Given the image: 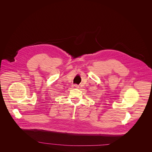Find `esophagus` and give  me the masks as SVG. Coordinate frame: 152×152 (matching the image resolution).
I'll return each instance as SVG.
<instances>
[{
  "label": "esophagus",
  "instance_id": "34e87169",
  "mask_svg": "<svg viewBox=\"0 0 152 152\" xmlns=\"http://www.w3.org/2000/svg\"><path fill=\"white\" fill-rule=\"evenodd\" d=\"M73 87L75 88H78L79 86L78 85H77V84H75V85H73Z\"/></svg>",
  "mask_w": 152,
  "mask_h": 152
}]
</instances>
